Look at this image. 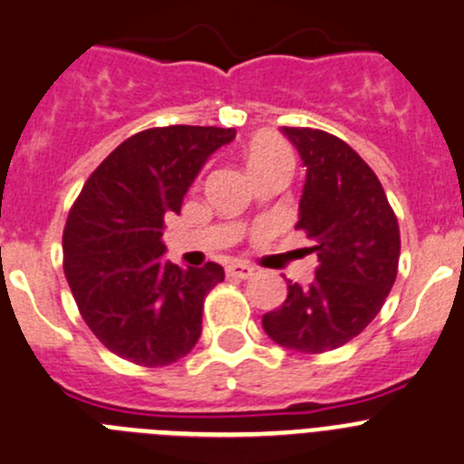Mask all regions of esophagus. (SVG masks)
Returning a JSON list of instances; mask_svg holds the SVG:
<instances>
[{
	"instance_id": "34e87169",
	"label": "esophagus",
	"mask_w": 464,
	"mask_h": 464,
	"mask_svg": "<svg viewBox=\"0 0 464 464\" xmlns=\"http://www.w3.org/2000/svg\"><path fill=\"white\" fill-rule=\"evenodd\" d=\"M227 275L233 276V279H249L254 275V267L245 266V263H233V266L227 267Z\"/></svg>"
}]
</instances>
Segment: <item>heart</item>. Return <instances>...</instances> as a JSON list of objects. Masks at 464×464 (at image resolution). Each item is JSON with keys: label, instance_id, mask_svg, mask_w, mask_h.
I'll return each mask as SVG.
<instances>
[{"label": "heart", "instance_id": "1", "mask_svg": "<svg viewBox=\"0 0 464 464\" xmlns=\"http://www.w3.org/2000/svg\"><path fill=\"white\" fill-rule=\"evenodd\" d=\"M245 162L249 173H256L275 164H293V153L284 140L261 132L245 146Z\"/></svg>", "mask_w": 464, "mask_h": 464}]
</instances>
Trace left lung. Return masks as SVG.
<instances>
[{
	"instance_id": "8db88e82",
	"label": "left lung",
	"mask_w": 464,
	"mask_h": 464,
	"mask_svg": "<svg viewBox=\"0 0 464 464\" xmlns=\"http://www.w3.org/2000/svg\"><path fill=\"white\" fill-rule=\"evenodd\" d=\"M306 167L302 228L318 256L309 285L291 284L263 330L281 348L327 353L353 341L380 314L398 272L401 231L373 169L343 140L314 128H284Z\"/></svg>"
}]
</instances>
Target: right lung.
<instances>
[{"instance_id": "right-lung-1", "label": "right lung", "mask_w": 464, "mask_h": 464, "mask_svg": "<svg viewBox=\"0 0 464 464\" xmlns=\"http://www.w3.org/2000/svg\"><path fill=\"white\" fill-rule=\"evenodd\" d=\"M233 128L169 125L132 134L89 176L63 228V272L107 350L140 366L179 362L201 336L203 300L224 267L164 258V219Z\"/></svg>"}]
</instances>
